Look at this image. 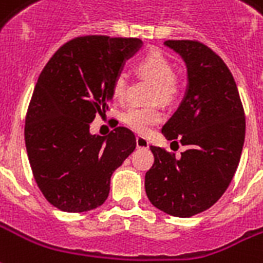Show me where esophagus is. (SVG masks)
Segmentation results:
<instances>
[{
	"label": "esophagus",
	"instance_id": "34e87169",
	"mask_svg": "<svg viewBox=\"0 0 263 263\" xmlns=\"http://www.w3.org/2000/svg\"><path fill=\"white\" fill-rule=\"evenodd\" d=\"M137 146L141 147V149H147L149 147V142H147L146 138L137 137Z\"/></svg>",
	"mask_w": 263,
	"mask_h": 263
}]
</instances>
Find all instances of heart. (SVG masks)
Masks as SVG:
<instances>
[{
    "label": "heart",
    "mask_w": 263,
    "mask_h": 263,
    "mask_svg": "<svg viewBox=\"0 0 263 263\" xmlns=\"http://www.w3.org/2000/svg\"><path fill=\"white\" fill-rule=\"evenodd\" d=\"M138 72L143 77L155 81V89L152 99L170 103L176 100L180 93L178 79L174 75V65L170 58L163 52L152 50L137 62ZM126 77L124 73H118L112 83V95L117 100H121L125 96ZM163 112L157 104L151 106H131L121 114V121L128 128L139 134H145L151 129L152 125L161 121Z\"/></svg>",
    "instance_id": "heart-1"
}]
</instances>
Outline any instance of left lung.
I'll return each instance as SVG.
<instances>
[{"label":"left lung","mask_w":263,"mask_h":263,"mask_svg":"<svg viewBox=\"0 0 263 263\" xmlns=\"http://www.w3.org/2000/svg\"><path fill=\"white\" fill-rule=\"evenodd\" d=\"M164 44L185 62L188 86L161 134L186 151L176 159L151 146L155 163L145 176V190L161 212L191 217L215 205L230 185L244 146L246 116L234 78L215 51L192 40Z\"/></svg>","instance_id":"1"}]
</instances>
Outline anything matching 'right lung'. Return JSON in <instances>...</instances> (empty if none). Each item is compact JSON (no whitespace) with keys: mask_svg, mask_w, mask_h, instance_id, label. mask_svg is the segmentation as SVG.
<instances>
[{"mask_svg":"<svg viewBox=\"0 0 263 263\" xmlns=\"http://www.w3.org/2000/svg\"><path fill=\"white\" fill-rule=\"evenodd\" d=\"M141 47V39L77 37L58 48L39 77L25 143L37 186L60 211L78 213L103 205L112 173L137 147L125 126L107 137L89 129L96 114L108 108L116 77Z\"/></svg>","mask_w":263,"mask_h":263,"instance_id":"right-lung-1","label":"right lung"}]
</instances>
